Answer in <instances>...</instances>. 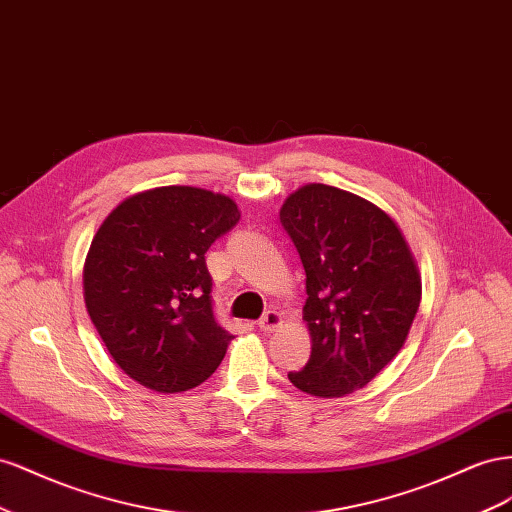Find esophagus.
<instances>
[{
  "label": "esophagus",
  "mask_w": 512,
  "mask_h": 512,
  "mask_svg": "<svg viewBox=\"0 0 512 512\" xmlns=\"http://www.w3.org/2000/svg\"><path fill=\"white\" fill-rule=\"evenodd\" d=\"M257 326H259L261 332H272V330L283 326V317H281V313L268 311V313H264V317L257 321Z\"/></svg>",
  "instance_id": "esophagus-1"
}]
</instances>
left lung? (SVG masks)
I'll list each match as a JSON object with an SVG mask.
<instances>
[{"mask_svg":"<svg viewBox=\"0 0 512 512\" xmlns=\"http://www.w3.org/2000/svg\"><path fill=\"white\" fill-rule=\"evenodd\" d=\"M279 216L304 266L311 334L309 362L287 377L311 397H345L410 334L422 296L414 253L390 214L337 186H300Z\"/></svg>","mask_w":512,"mask_h":512,"instance_id":"8db88e82","label":"left lung"}]
</instances>
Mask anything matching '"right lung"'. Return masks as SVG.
Segmentation results:
<instances>
[{
	"label": "right lung",
	"instance_id": "obj_1",
	"mask_svg": "<svg viewBox=\"0 0 512 512\" xmlns=\"http://www.w3.org/2000/svg\"><path fill=\"white\" fill-rule=\"evenodd\" d=\"M240 221L236 201L158 186L102 221L83 266L92 324L118 367L154 392H184L218 369L233 339L216 324L206 253Z\"/></svg>",
	"mask_w": 512,
	"mask_h": 512
}]
</instances>
